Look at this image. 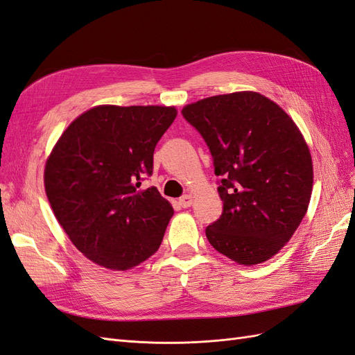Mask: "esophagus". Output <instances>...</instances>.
<instances>
[{
    "label": "esophagus",
    "mask_w": 355,
    "mask_h": 355,
    "mask_svg": "<svg viewBox=\"0 0 355 355\" xmlns=\"http://www.w3.org/2000/svg\"><path fill=\"white\" fill-rule=\"evenodd\" d=\"M179 205H180L182 207H189L191 205H193V197H191L189 194L182 196V197L179 198Z\"/></svg>",
    "instance_id": "esophagus-1"
}]
</instances>
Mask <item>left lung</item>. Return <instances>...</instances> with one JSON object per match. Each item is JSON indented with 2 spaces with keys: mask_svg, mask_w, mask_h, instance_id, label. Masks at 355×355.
<instances>
[{
  "mask_svg": "<svg viewBox=\"0 0 355 355\" xmlns=\"http://www.w3.org/2000/svg\"><path fill=\"white\" fill-rule=\"evenodd\" d=\"M182 114L219 176L223 214L206 228L209 243L239 264L269 260L309 206L313 170L302 132L276 103L249 91L200 100Z\"/></svg>",
  "mask_w": 355,
  "mask_h": 355,
  "instance_id": "left-lung-1",
  "label": "left lung"
}]
</instances>
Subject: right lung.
<instances>
[{"mask_svg": "<svg viewBox=\"0 0 355 355\" xmlns=\"http://www.w3.org/2000/svg\"><path fill=\"white\" fill-rule=\"evenodd\" d=\"M175 107L98 106L73 121L46 162L44 188L73 245L89 260L127 270L154 255L175 210L152 176L157 143Z\"/></svg>", "mask_w": 355, "mask_h": 355, "instance_id": "right-lung-1", "label": "right lung"}]
</instances>
